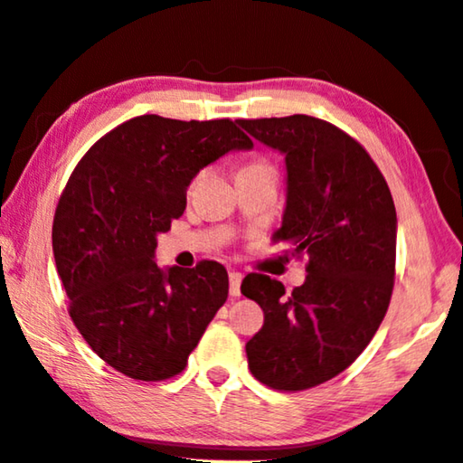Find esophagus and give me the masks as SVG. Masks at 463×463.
<instances>
[{
	"instance_id": "esophagus-1",
	"label": "esophagus",
	"mask_w": 463,
	"mask_h": 463,
	"mask_svg": "<svg viewBox=\"0 0 463 463\" xmlns=\"http://www.w3.org/2000/svg\"><path fill=\"white\" fill-rule=\"evenodd\" d=\"M229 281H231V296H241V281H242V276L239 271H231L229 273Z\"/></svg>"
}]
</instances>
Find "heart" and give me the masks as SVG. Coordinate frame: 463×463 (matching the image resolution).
Listing matches in <instances>:
<instances>
[{
	"label": "heart",
	"instance_id": "obj_1",
	"mask_svg": "<svg viewBox=\"0 0 463 463\" xmlns=\"http://www.w3.org/2000/svg\"><path fill=\"white\" fill-rule=\"evenodd\" d=\"M250 171H273V169L265 161H253V163H247V165L242 167L239 174H250Z\"/></svg>",
	"mask_w": 463,
	"mask_h": 463
}]
</instances>
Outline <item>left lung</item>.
I'll return each mask as SVG.
<instances>
[{
  "mask_svg": "<svg viewBox=\"0 0 463 463\" xmlns=\"http://www.w3.org/2000/svg\"><path fill=\"white\" fill-rule=\"evenodd\" d=\"M286 155L288 194L273 241L308 257L307 281L249 273L241 292L263 308L247 343L249 370L273 390L298 392L339 375L362 355L386 317L396 268V208L365 148L307 114L239 120Z\"/></svg>",
  "mask_w": 463,
  "mask_h": 463,
  "instance_id": "obj_1",
  "label": "left lung"
}]
</instances>
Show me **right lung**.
Listing matches in <instances>:
<instances>
[{"label": "right lung", "instance_id": "add662e5", "mask_svg": "<svg viewBox=\"0 0 463 463\" xmlns=\"http://www.w3.org/2000/svg\"><path fill=\"white\" fill-rule=\"evenodd\" d=\"M250 146L229 118L145 114L109 130L77 163L54 213V263L77 331L116 372L174 378L226 302L224 265L163 271L153 257L156 234L184 214L198 171Z\"/></svg>", "mask_w": 463, "mask_h": 463}]
</instances>
